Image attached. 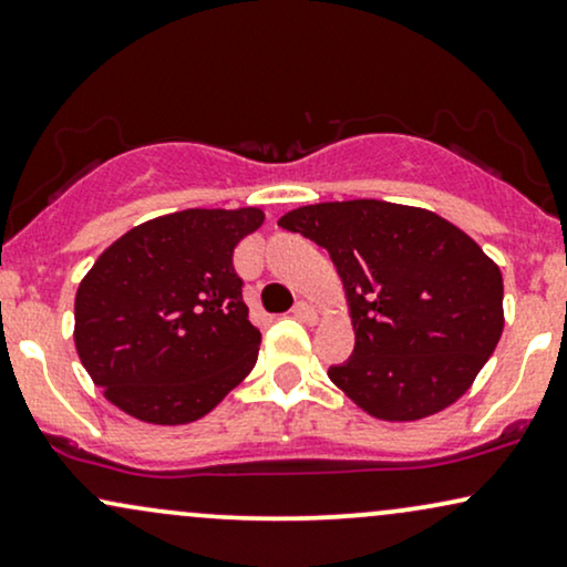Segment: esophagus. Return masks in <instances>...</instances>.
<instances>
[{
    "label": "esophagus",
    "mask_w": 567,
    "mask_h": 567,
    "mask_svg": "<svg viewBox=\"0 0 567 567\" xmlns=\"http://www.w3.org/2000/svg\"><path fill=\"white\" fill-rule=\"evenodd\" d=\"M291 312H295V318L305 320V323H316V320H318V310L310 302H297L295 310H291Z\"/></svg>",
    "instance_id": "1"
}]
</instances>
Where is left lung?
I'll return each mask as SVG.
<instances>
[{
	"instance_id": "1",
	"label": "left lung",
	"mask_w": 567,
	"mask_h": 567,
	"mask_svg": "<svg viewBox=\"0 0 567 567\" xmlns=\"http://www.w3.org/2000/svg\"><path fill=\"white\" fill-rule=\"evenodd\" d=\"M278 226L328 249L354 326L328 379L368 415L421 421L471 389L505 328L502 272L465 230L421 207L320 202Z\"/></svg>"
}]
</instances>
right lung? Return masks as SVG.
I'll list each match as a JSON object with an SVG mask.
<instances>
[{
  "mask_svg": "<svg viewBox=\"0 0 567 567\" xmlns=\"http://www.w3.org/2000/svg\"><path fill=\"white\" fill-rule=\"evenodd\" d=\"M257 207L184 209L131 228L75 295V349L104 396L144 423L199 421L255 368L234 249Z\"/></svg>",
  "mask_w": 567,
  "mask_h": 567,
  "instance_id": "1",
  "label": "right lung"
}]
</instances>
